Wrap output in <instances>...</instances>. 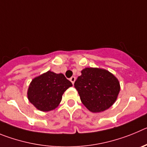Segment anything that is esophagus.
<instances>
[{"instance_id":"obj_1","label":"esophagus","mask_w":147,"mask_h":147,"mask_svg":"<svg viewBox=\"0 0 147 147\" xmlns=\"http://www.w3.org/2000/svg\"><path fill=\"white\" fill-rule=\"evenodd\" d=\"M75 77H74V76H72V78H70V79H69V80H70V81L72 82V84H74V83H75Z\"/></svg>"}]
</instances>
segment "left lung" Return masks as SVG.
Here are the masks:
<instances>
[{
	"label": "left lung",
	"instance_id": "left-lung-1",
	"mask_svg": "<svg viewBox=\"0 0 147 147\" xmlns=\"http://www.w3.org/2000/svg\"><path fill=\"white\" fill-rule=\"evenodd\" d=\"M74 85L82 103L93 113L108 109L116 102L120 91L118 79L100 68L83 69Z\"/></svg>",
	"mask_w": 147,
	"mask_h": 147
}]
</instances>
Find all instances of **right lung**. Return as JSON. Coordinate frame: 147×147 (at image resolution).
Here are the masks:
<instances>
[{
	"mask_svg": "<svg viewBox=\"0 0 147 147\" xmlns=\"http://www.w3.org/2000/svg\"><path fill=\"white\" fill-rule=\"evenodd\" d=\"M72 86L63 74L47 71L33 79L28 89V99L41 111H50L59 106L63 94Z\"/></svg>",
	"mask_w": 147,
	"mask_h": 147,
	"instance_id": "obj_1",
	"label": "right lung"
}]
</instances>
